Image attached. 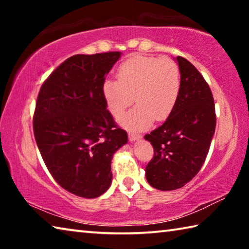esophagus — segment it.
I'll list each match as a JSON object with an SVG mask.
<instances>
[{"mask_svg": "<svg viewBox=\"0 0 249 249\" xmlns=\"http://www.w3.org/2000/svg\"><path fill=\"white\" fill-rule=\"evenodd\" d=\"M128 138L130 142H134V141H137L142 138V136L140 134H136V133H128Z\"/></svg>", "mask_w": 249, "mask_h": 249, "instance_id": "1", "label": "esophagus"}]
</instances>
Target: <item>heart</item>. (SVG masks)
Instances as JSON below:
<instances>
[{"label":"heart","instance_id":"heart-1","mask_svg":"<svg viewBox=\"0 0 249 249\" xmlns=\"http://www.w3.org/2000/svg\"><path fill=\"white\" fill-rule=\"evenodd\" d=\"M116 78L103 83L102 93L114 117L123 115L134 100L137 103L120 120L125 127L142 129L154 120L162 122L170 116L180 93V71L174 60L134 56L119 67Z\"/></svg>","mask_w":249,"mask_h":249}]
</instances>
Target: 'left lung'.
I'll return each mask as SVG.
<instances>
[{
	"instance_id": "left-lung-1",
	"label": "left lung",
	"mask_w": 249,
	"mask_h": 249,
	"mask_svg": "<svg viewBox=\"0 0 249 249\" xmlns=\"http://www.w3.org/2000/svg\"><path fill=\"white\" fill-rule=\"evenodd\" d=\"M179 65L180 93L170 116L145 140L154 147L147 163L148 183L158 190L182 188L197 175L208 156L216 125L212 91L199 70L183 57Z\"/></svg>"
}]
</instances>
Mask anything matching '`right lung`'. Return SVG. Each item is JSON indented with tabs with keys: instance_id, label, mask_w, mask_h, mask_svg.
<instances>
[{
	"instance_id": "obj_1",
	"label": "right lung",
	"mask_w": 249,
	"mask_h": 249,
	"mask_svg": "<svg viewBox=\"0 0 249 249\" xmlns=\"http://www.w3.org/2000/svg\"><path fill=\"white\" fill-rule=\"evenodd\" d=\"M119 52L74 54L41 86L33 116L36 144L56 182L72 195L98 197L111 185V160L127 142L103 98Z\"/></svg>"
}]
</instances>
